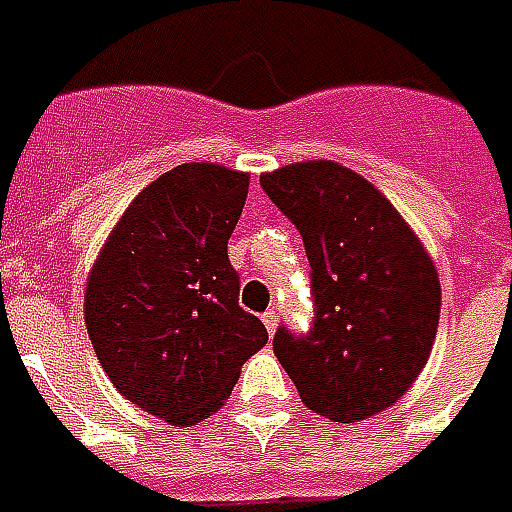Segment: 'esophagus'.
Wrapping results in <instances>:
<instances>
[{
    "label": "esophagus",
    "instance_id": "34e87169",
    "mask_svg": "<svg viewBox=\"0 0 512 512\" xmlns=\"http://www.w3.org/2000/svg\"><path fill=\"white\" fill-rule=\"evenodd\" d=\"M262 322H264V328H267V333L273 336L275 328H278V314H275L273 308H270V311H264L262 314Z\"/></svg>",
    "mask_w": 512,
    "mask_h": 512
}]
</instances>
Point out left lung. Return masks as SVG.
<instances>
[{
	"label": "left lung",
	"mask_w": 512,
	"mask_h": 512,
	"mask_svg": "<svg viewBox=\"0 0 512 512\" xmlns=\"http://www.w3.org/2000/svg\"><path fill=\"white\" fill-rule=\"evenodd\" d=\"M259 181L295 223L311 264L314 322L306 333L275 331L278 361L314 413L333 422L380 413L430 358L436 267L386 195L339 162H297Z\"/></svg>",
	"instance_id": "obj_1"
}]
</instances>
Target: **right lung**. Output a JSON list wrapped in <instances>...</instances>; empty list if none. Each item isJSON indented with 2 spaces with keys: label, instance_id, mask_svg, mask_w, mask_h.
<instances>
[{
  "label": "right lung",
  "instance_id": "add662e5",
  "mask_svg": "<svg viewBox=\"0 0 512 512\" xmlns=\"http://www.w3.org/2000/svg\"><path fill=\"white\" fill-rule=\"evenodd\" d=\"M248 184L212 162L162 173L126 206L88 275L85 325L107 378L179 427L212 416L267 344L228 262Z\"/></svg>",
  "mask_w": 512,
  "mask_h": 512
}]
</instances>
